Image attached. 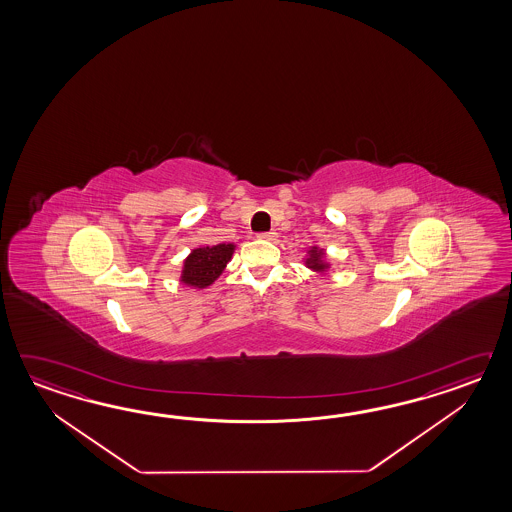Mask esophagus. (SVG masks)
<instances>
[{
    "label": "esophagus",
    "instance_id": "obj_1",
    "mask_svg": "<svg viewBox=\"0 0 512 512\" xmlns=\"http://www.w3.org/2000/svg\"><path fill=\"white\" fill-rule=\"evenodd\" d=\"M258 238H260V240L274 241L278 238V234H276L274 230H271V232H260Z\"/></svg>",
    "mask_w": 512,
    "mask_h": 512
}]
</instances>
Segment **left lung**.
I'll use <instances>...</instances> for the list:
<instances>
[{"label": "left lung", "mask_w": 512, "mask_h": 512, "mask_svg": "<svg viewBox=\"0 0 512 512\" xmlns=\"http://www.w3.org/2000/svg\"><path fill=\"white\" fill-rule=\"evenodd\" d=\"M309 252H311V256L307 258V265H309L311 269H316V271H324V269H326V265L322 263V251H316L315 247L313 251Z\"/></svg>", "instance_id": "obj_1"}]
</instances>
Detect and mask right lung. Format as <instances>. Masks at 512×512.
Masks as SVG:
<instances>
[{
    "instance_id": "obj_1",
    "label": "right lung",
    "mask_w": 512,
    "mask_h": 512,
    "mask_svg": "<svg viewBox=\"0 0 512 512\" xmlns=\"http://www.w3.org/2000/svg\"><path fill=\"white\" fill-rule=\"evenodd\" d=\"M232 251H234V245H227V243L192 251V254L186 258L181 280L186 285L205 289L214 280H218L219 274L229 263Z\"/></svg>"
}]
</instances>
